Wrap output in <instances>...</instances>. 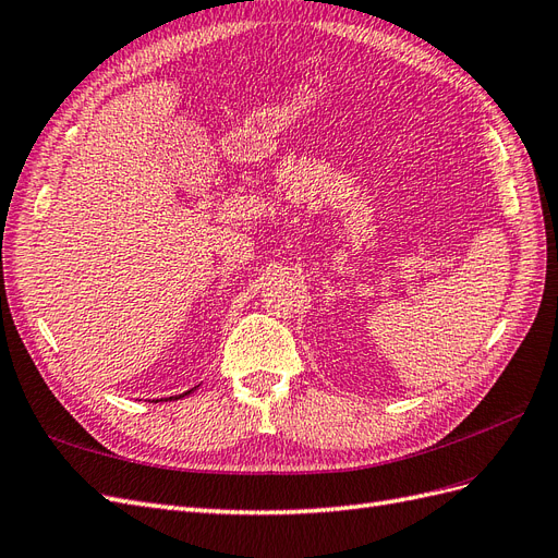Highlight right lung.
I'll list each match as a JSON object with an SVG mask.
<instances>
[{"label": "right lung", "mask_w": 558, "mask_h": 558, "mask_svg": "<svg viewBox=\"0 0 558 558\" xmlns=\"http://www.w3.org/2000/svg\"><path fill=\"white\" fill-rule=\"evenodd\" d=\"M191 391H193V388H191ZM191 391H185V393H181V396H170V400H172V398H183V396H189ZM156 402H158V400H156Z\"/></svg>", "instance_id": "add662e5"}]
</instances>
